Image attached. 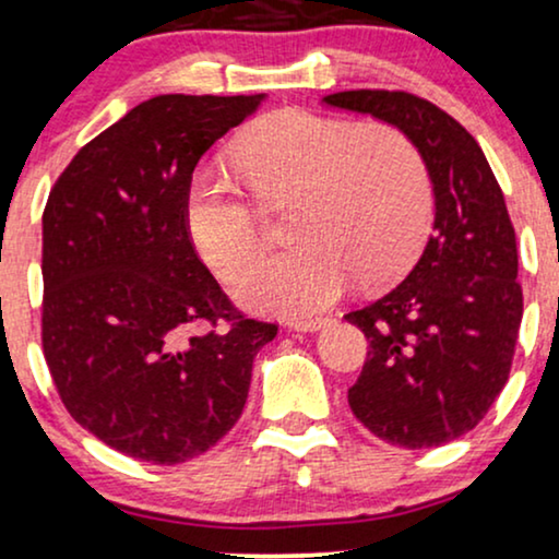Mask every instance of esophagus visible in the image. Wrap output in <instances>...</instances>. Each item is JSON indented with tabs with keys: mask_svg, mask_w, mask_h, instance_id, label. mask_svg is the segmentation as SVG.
I'll return each instance as SVG.
<instances>
[{
	"mask_svg": "<svg viewBox=\"0 0 559 559\" xmlns=\"http://www.w3.org/2000/svg\"><path fill=\"white\" fill-rule=\"evenodd\" d=\"M329 323V319H323V316H316V319H298L293 321L290 326L295 329V332H319V329H323Z\"/></svg>",
	"mask_w": 559,
	"mask_h": 559,
	"instance_id": "obj_1",
	"label": "esophagus"
}]
</instances>
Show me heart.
Instances as JSON below:
<instances>
[{
    "instance_id": "1",
    "label": "heart",
    "mask_w": 559,
    "mask_h": 559,
    "mask_svg": "<svg viewBox=\"0 0 559 559\" xmlns=\"http://www.w3.org/2000/svg\"><path fill=\"white\" fill-rule=\"evenodd\" d=\"M240 176L266 206L295 199L290 251L253 264L236 295L253 311L311 316L347 293L357 274L381 285L417 257L432 217L419 150L394 127H353L300 108L253 123L233 150ZM186 227L197 251L233 280L261 251V215L215 170L186 191Z\"/></svg>"
}]
</instances>
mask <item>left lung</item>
Instances as JSON below:
<instances>
[{
	"instance_id": "obj_1",
	"label": "left lung",
	"mask_w": 559,
	"mask_h": 559,
	"mask_svg": "<svg viewBox=\"0 0 559 559\" xmlns=\"http://www.w3.org/2000/svg\"><path fill=\"white\" fill-rule=\"evenodd\" d=\"M323 103L391 123L427 165L436 219L423 257L394 290L344 316L370 344L347 399L381 440L443 445L479 425L511 373L523 293L506 199L477 140L430 100L344 90Z\"/></svg>"
}]
</instances>
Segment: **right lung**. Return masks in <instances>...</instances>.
<instances>
[{
	"instance_id": "add662e5",
	"label": "right lung",
	"mask_w": 559,
	"mask_h": 559,
	"mask_svg": "<svg viewBox=\"0 0 559 559\" xmlns=\"http://www.w3.org/2000/svg\"><path fill=\"white\" fill-rule=\"evenodd\" d=\"M264 100H144L74 155L46 202L48 370L69 415L147 464L210 451L238 423L253 357L277 334L233 308L186 227L197 163Z\"/></svg>"
}]
</instances>
